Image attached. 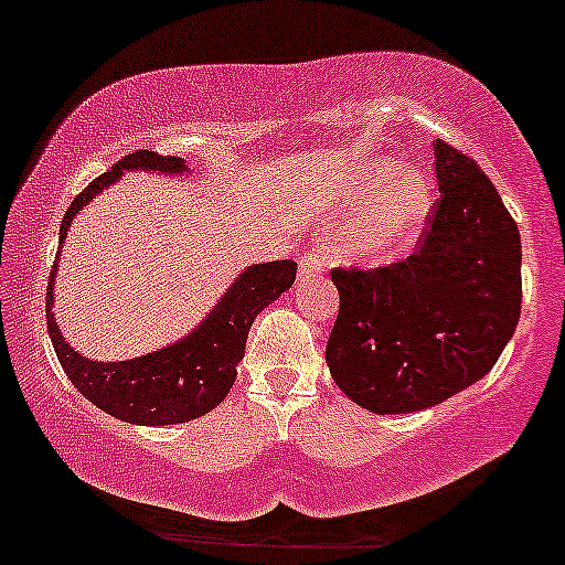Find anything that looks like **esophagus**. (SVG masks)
Listing matches in <instances>:
<instances>
[{"mask_svg": "<svg viewBox=\"0 0 565 565\" xmlns=\"http://www.w3.org/2000/svg\"><path fill=\"white\" fill-rule=\"evenodd\" d=\"M327 268H329V257L323 255L321 249H310L300 257V274L302 276L321 274V270H327Z\"/></svg>", "mask_w": 565, "mask_h": 565, "instance_id": "esophagus-1", "label": "esophagus"}]
</instances>
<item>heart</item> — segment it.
<instances>
[{"instance_id": "obj_1", "label": "heart", "mask_w": 565, "mask_h": 565, "mask_svg": "<svg viewBox=\"0 0 565 565\" xmlns=\"http://www.w3.org/2000/svg\"><path fill=\"white\" fill-rule=\"evenodd\" d=\"M391 172V161H380L366 174L364 193H374L366 217L355 228V252L369 257H391L408 244L427 212V180L417 170H404L382 185Z\"/></svg>"}]
</instances>
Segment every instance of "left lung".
Segmentation results:
<instances>
[{"instance_id": "left-lung-1", "label": "left lung", "mask_w": 565, "mask_h": 565, "mask_svg": "<svg viewBox=\"0 0 565 565\" xmlns=\"http://www.w3.org/2000/svg\"><path fill=\"white\" fill-rule=\"evenodd\" d=\"M438 199L404 260L334 268L327 342L342 393L374 414L436 406L497 364L521 319V233L476 159L436 140Z\"/></svg>"}]
</instances>
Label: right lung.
Segmentation results:
<instances>
[{
	"instance_id": "1",
	"label": "right lung",
	"mask_w": 565,
	"mask_h": 565,
	"mask_svg": "<svg viewBox=\"0 0 565 565\" xmlns=\"http://www.w3.org/2000/svg\"><path fill=\"white\" fill-rule=\"evenodd\" d=\"M159 170V172H183L185 164L178 157H159L157 151L127 153L119 164L103 172L84 191L71 201L66 217L61 223V242L66 238L71 220L87 204L95 193H100L108 183L119 178L121 170ZM57 260L50 270V287H53ZM297 263L278 260L255 265L244 270L233 287L225 291L223 300L212 310L193 334L157 353L140 355L132 361H116V364H97L82 359L76 350L61 337V329L53 321V295L47 291V329L50 340L61 361L63 372L74 382V387L84 398L93 401L103 412L116 419L135 425H178L191 423L228 395L236 382V364L244 355L246 337L257 313L268 302H274L281 291L295 284Z\"/></svg>"
}]
</instances>
